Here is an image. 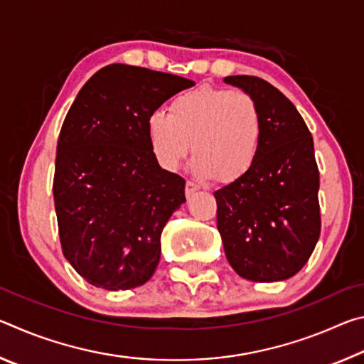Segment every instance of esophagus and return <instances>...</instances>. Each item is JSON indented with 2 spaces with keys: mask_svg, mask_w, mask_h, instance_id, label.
<instances>
[{
  "mask_svg": "<svg viewBox=\"0 0 364 364\" xmlns=\"http://www.w3.org/2000/svg\"><path fill=\"white\" fill-rule=\"evenodd\" d=\"M197 191H199V186H197L196 183H193V181H188V183H186V189H184V193H186L188 199H189V197L193 196L194 193H197Z\"/></svg>",
  "mask_w": 364,
  "mask_h": 364,
  "instance_id": "1",
  "label": "esophagus"
}]
</instances>
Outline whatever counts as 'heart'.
I'll list each match as a JSON object with an SVG mask.
<instances>
[{
  "instance_id": "b5f03b06",
  "label": "heart",
  "mask_w": 364,
  "mask_h": 364,
  "mask_svg": "<svg viewBox=\"0 0 364 364\" xmlns=\"http://www.w3.org/2000/svg\"><path fill=\"white\" fill-rule=\"evenodd\" d=\"M157 164L176 171L194 147V175L236 183L257 164L263 141V117L257 101L244 91L202 86L176 96L168 114L156 110L146 123Z\"/></svg>"
}]
</instances>
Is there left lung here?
Returning a JSON list of instances; mask_svg holds the SVG:
<instances>
[{
  "label": "left lung",
  "instance_id": "left-lung-1",
  "mask_svg": "<svg viewBox=\"0 0 364 364\" xmlns=\"http://www.w3.org/2000/svg\"><path fill=\"white\" fill-rule=\"evenodd\" d=\"M225 83L254 97L263 117L254 168L213 193L225 254L244 279L284 281L304 268L321 231L311 133L294 104L264 80L232 75Z\"/></svg>",
  "mask_w": 364,
  "mask_h": 364
}]
</instances>
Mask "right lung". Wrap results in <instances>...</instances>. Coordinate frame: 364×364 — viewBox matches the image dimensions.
<instances>
[{
	"mask_svg": "<svg viewBox=\"0 0 364 364\" xmlns=\"http://www.w3.org/2000/svg\"><path fill=\"white\" fill-rule=\"evenodd\" d=\"M193 80L127 64L80 90L58 141L53 194L64 257L90 284L127 291L151 279L160 234L186 202L184 180L154 159L149 115Z\"/></svg>",
	"mask_w": 364,
	"mask_h": 364,
	"instance_id": "obj_1",
	"label": "right lung"
}]
</instances>
